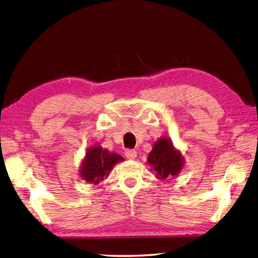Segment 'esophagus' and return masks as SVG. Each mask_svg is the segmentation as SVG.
<instances>
[{"mask_svg":"<svg viewBox=\"0 0 258 258\" xmlns=\"http://www.w3.org/2000/svg\"><path fill=\"white\" fill-rule=\"evenodd\" d=\"M136 156H137V153L135 150L127 149L126 151H125V157H126L128 160H135Z\"/></svg>","mask_w":258,"mask_h":258,"instance_id":"34e87169","label":"esophagus"}]
</instances>
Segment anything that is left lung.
I'll list each match as a JSON object with an SVG mask.
<instances>
[{"label": "left lung", "mask_w": 258, "mask_h": 258, "mask_svg": "<svg viewBox=\"0 0 258 258\" xmlns=\"http://www.w3.org/2000/svg\"><path fill=\"white\" fill-rule=\"evenodd\" d=\"M147 164L156 172V177L164 180L172 176H177L185 165V158L181 151L176 149L171 138L163 136L153 144L148 154Z\"/></svg>", "instance_id": "left-lung-1"}]
</instances>
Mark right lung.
<instances>
[{"instance_id": "add662e5", "label": "right lung", "mask_w": 258, "mask_h": 258, "mask_svg": "<svg viewBox=\"0 0 258 258\" xmlns=\"http://www.w3.org/2000/svg\"><path fill=\"white\" fill-rule=\"evenodd\" d=\"M122 161L124 158L120 154L102 149L99 145H94L86 150L79 168V175L86 182L97 185L108 177L115 164Z\"/></svg>"}]
</instances>
